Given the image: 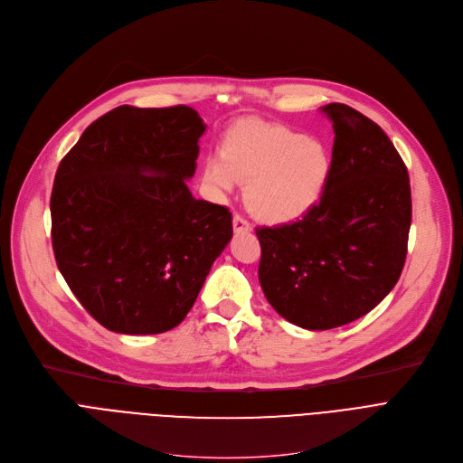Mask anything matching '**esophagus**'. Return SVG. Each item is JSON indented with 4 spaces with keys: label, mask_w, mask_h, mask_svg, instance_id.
Wrapping results in <instances>:
<instances>
[{
    "label": "esophagus",
    "mask_w": 463,
    "mask_h": 463,
    "mask_svg": "<svg viewBox=\"0 0 463 463\" xmlns=\"http://www.w3.org/2000/svg\"><path fill=\"white\" fill-rule=\"evenodd\" d=\"M232 227H234L236 232H248V231H251V223H250L248 220H245V218H241L240 213H234Z\"/></svg>",
    "instance_id": "obj_1"
}]
</instances>
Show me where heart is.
Instances as JSON below:
<instances>
[{
	"label": "heart",
	"instance_id": "b5f03b06",
	"mask_svg": "<svg viewBox=\"0 0 463 463\" xmlns=\"http://www.w3.org/2000/svg\"><path fill=\"white\" fill-rule=\"evenodd\" d=\"M331 171L333 156L322 139L275 122L243 120L225 134L220 156L206 158L203 182L218 197L248 182V208L260 222L279 225L320 203Z\"/></svg>",
	"mask_w": 463,
	"mask_h": 463
}]
</instances>
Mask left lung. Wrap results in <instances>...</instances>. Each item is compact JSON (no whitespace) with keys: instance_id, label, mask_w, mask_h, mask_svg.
I'll return each mask as SVG.
<instances>
[{"instance_id":"1","label":"left lung","mask_w":463,"mask_h":463,"mask_svg":"<svg viewBox=\"0 0 463 463\" xmlns=\"http://www.w3.org/2000/svg\"><path fill=\"white\" fill-rule=\"evenodd\" d=\"M322 113L335 132L324 197L294 223L257 229L266 299L311 331L350 324L392 290L411 225L408 169L387 134L346 104Z\"/></svg>"}]
</instances>
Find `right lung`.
I'll use <instances>...</instances> for the list:
<instances>
[{"instance_id": "obj_1", "label": "right lung", "mask_w": 463, "mask_h": 463, "mask_svg": "<svg viewBox=\"0 0 463 463\" xmlns=\"http://www.w3.org/2000/svg\"><path fill=\"white\" fill-rule=\"evenodd\" d=\"M204 130L188 106H118L89 125L57 167L55 262L109 331L176 327L232 238L229 208L195 199L186 184Z\"/></svg>"}]
</instances>
